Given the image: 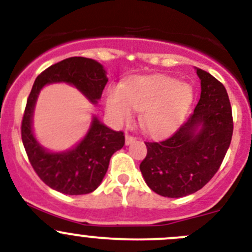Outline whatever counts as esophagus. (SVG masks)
Segmentation results:
<instances>
[{
	"label": "esophagus",
	"mask_w": 252,
	"mask_h": 252,
	"mask_svg": "<svg viewBox=\"0 0 252 252\" xmlns=\"http://www.w3.org/2000/svg\"><path fill=\"white\" fill-rule=\"evenodd\" d=\"M135 141H136V138H134V136L128 135V134H126V145H130V144H133V142H135Z\"/></svg>",
	"instance_id": "1"
}]
</instances>
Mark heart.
Listing matches in <instances>:
<instances>
[{"label":"heart","mask_w":252,"mask_h":252,"mask_svg":"<svg viewBox=\"0 0 252 252\" xmlns=\"http://www.w3.org/2000/svg\"><path fill=\"white\" fill-rule=\"evenodd\" d=\"M192 101L191 86L177 79L138 78L108 91L106 110L118 123H129L131 110L141 112L142 129L154 138H163L182 126Z\"/></svg>","instance_id":"heart-1"}]
</instances>
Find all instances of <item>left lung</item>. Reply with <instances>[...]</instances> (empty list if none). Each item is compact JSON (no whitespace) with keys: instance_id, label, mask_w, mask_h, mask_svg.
<instances>
[{"instance_id":"left-lung-1","label":"left lung","mask_w":252,"mask_h":252,"mask_svg":"<svg viewBox=\"0 0 252 252\" xmlns=\"http://www.w3.org/2000/svg\"><path fill=\"white\" fill-rule=\"evenodd\" d=\"M201 95L194 113L172 136L145 142L140 171L150 189L164 197H183L204 188L217 173L232 141V106L220 81L196 68Z\"/></svg>"}]
</instances>
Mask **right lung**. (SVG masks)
<instances>
[{"mask_svg":"<svg viewBox=\"0 0 252 252\" xmlns=\"http://www.w3.org/2000/svg\"><path fill=\"white\" fill-rule=\"evenodd\" d=\"M68 83L93 103L100 100L107 84L106 70L91 58L70 57L51 65L37 75L25 106L22 140L28 158L40 179L51 189L65 195H84L97 189L108 169L112 155L123 147V131H114L96 117L85 138L64 152H50L32 133V113L40 90L46 84Z\"/></svg>","mask_w":252,"mask_h":252,"instance_id":"1","label":"right lung"}]
</instances>
